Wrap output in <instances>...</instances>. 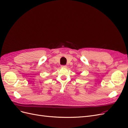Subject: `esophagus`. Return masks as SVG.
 <instances>
[{"label":"esophagus","instance_id":"34e87169","mask_svg":"<svg viewBox=\"0 0 128 128\" xmlns=\"http://www.w3.org/2000/svg\"><path fill=\"white\" fill-rule=\"evenodd\" d=\"M61 67L62 68H66V67H67L66 66H65V65H62V66H61Z\"/></svg>","mask_w":128,"mask_h":128}]
</instances>
